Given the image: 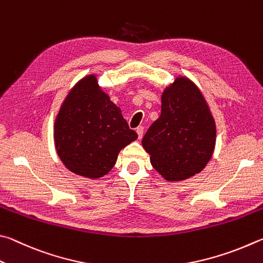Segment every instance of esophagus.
<instances>
[{"mask_svg": "<svg viewBox=\"0 0 263 263\" xmlns=\"http://www.w3.org/2000/svg\"><path fill=\"white\" fill-rule=\"evenodd\" d=\"M143 132H144V128L142 126H139L136 128V133H137V136H139V139L141 140L142 136H143Z\"/></svg>", "mask_w": 263, "mask_h": 263, "instance_id": "esophagus-1", "label": "esophagus"}]
</instances>
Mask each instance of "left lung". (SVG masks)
<instances>
[{"mask_svg": "<svg viewBox=\"0 0 263 263\" xmlns=\"http://www.w3.org/2000/svg\"><path fill=\"white\" fill-rule=\"evenodd\" d=\"M216 123L199 87L177 77L162 95V112L142 140L153 167L167 181L200 173L213 157Z\"/></svg>", "mask_w": 263, "mask_h": 263, "instance_id": "1", "label": "left lung"}]
</instances>
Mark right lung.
<instances>
[{"mask_svg":"<svg viewBox=\"0 0 263 263\" xmlns=\"http://www.w3.org/2000/svg\"><path fill=\"white\" fill-rule=\"evenodd\" d=\"M136 139L93 73L69 91L54 123L55 149L61 162L69 171L90 179L107 174L120 151Z\"/></svg>","mask_w":263,"mask_h":263,"instance_id":"1","label":"right lung"}]
</instances>
